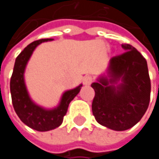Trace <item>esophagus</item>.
<instances>
[{"instance_id": "obj_1", "label": "esophagus", "mask_w": 159, "mask_h": 159, "mask_svg": "<svg viewBox=\"0 0 159 159\" xmlns=\"http://www.w3.org/2000/svg\"><path fill=\"white\" fill-rule=\"evenodd\" d=\"M92 77L91 76H89V75H85L84 78H83V84H84V85H89L91 83H92Z\"/></svg>"}]
</instances>
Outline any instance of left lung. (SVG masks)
<instances>
[{"instance_id": "obj_1", "label": "left lung", "mask_w": 159, "mask_h": 159, "mask_svg": "<svg viewBox=\"0 0 159 159\" xmlns=\"http://www.w3.org/2000/svg\"><path fill=\"white\" fill-rule=\"evenodd\" d=\"M121 47L125 52L111 58L108 76L91 84L95 90L93 115L99 124L114 131L128 130L142 119L151 92L145 59L130 44Z\"/></svg>"}]
</instances>
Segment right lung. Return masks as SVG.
<instances>
[{
	"mask_svg": "<svg viewBox=\"0 0 159 159\" xmlns=\"http://www.w3.org/2000/svg\"><path fill=\"white\" fill-rule=\"evenodd\" d=\"M50 40L51 39L36 40L24 48L16 59L10 81L13 106L17 116L25 125L39 132L53 130L62 123L70 102L76 97L82 87V84H80L74 89L65 91L62 94L59 106L51 110L44 109L32 101L25 84V70L35 48L40 43Z\"/></svg>",
	"mask_w": 159,
	"mask_h": 159,
	"instance_id": "1",
	"label": "right lung"
}]
</instances>
